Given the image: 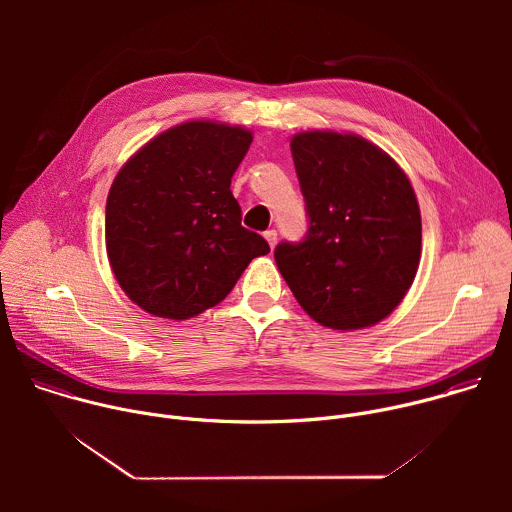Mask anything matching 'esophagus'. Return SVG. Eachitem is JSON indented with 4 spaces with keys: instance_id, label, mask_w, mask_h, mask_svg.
<instances>
[{
    "instance_id": "obj_1",
    "label": "esophagus",
    "mask_w": 512,
    "mask_h": 512,
    "mask_svg": "<svg viewBox=\"0 0 512 512\" xmlns=\"http://www.w3.org/2000/svg\"><path fill=\"white\" fill-rule=\"evenodd\" d=\"M263 237H265V241L269 243V247L273 249V247H275V243H277V231H275V229H269V231H265V233H263Z\"/></svg>"
}]
</instances>
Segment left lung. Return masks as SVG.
Listing matches in <instances>:
<instances>
[{
  "instance_id": "1",
  "label": "left lung",
  "mask_w": 512,
  "mask_h": 512,
  "mask_svg": "<svg viewBox=\"0 0 512 512\" xmlns=\"http://www.w3.org/2000/svg\"><path fill=\"white\" fill-rule=\"evenodd\" d=\"M308 233L275 247L300 306L320 324L354 330L389 316L419 267L421 214L405 172L358 135L291 139Z\"/></svg>"
}]
</instances>
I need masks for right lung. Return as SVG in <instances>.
I'll return each mask as SVG.
<instances>
[{"label":"right lung","instance_id":"1","mask_svg":"<svg viewBox=\"0 0 512 512\" xmlns=\"http://www.w3.org/2000/svg\"><path fill=\"white\" fill-rule=\"evenodd\" d=\"M251 131L188 121L152 139L119 170L107 196L105 241L131 302L170 320L223 302L245 267L269 253L241 225L231 178Z\"/></svg>","mask_w":512,"mask_h":512}]
</instances>
